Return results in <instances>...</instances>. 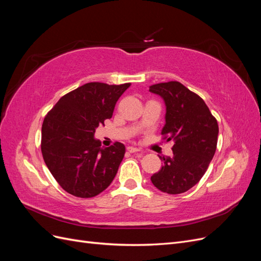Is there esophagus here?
Returning <instances> with one entry per match:
<instances>
[{
  "mask_svg": "<svg viewBox=\"0 0 261 261\" xmlns=\"http://www.w3.org/2000/svg\"><path fill=\"white\" fill-rule=\"evenodd\" d=\"M126 149H127V151L128 152H130V153H135V152H139L140 151V150L138 149V148H135V147H127V148H126Z\"/></svg>",
  "mask_w": 261,
  "mask_h": 261,
  "instance_id": "esophagus-1",
  "label": "esophagus"
}]
</instances>
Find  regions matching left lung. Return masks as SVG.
<instances>
[{"label": "left lung", "mask_w": 261, "mask_h": 261, "mask_svg": "<svg viewBox=\"0 0 261 261\" xmlns=\"http://www.w3.org/2000/svg\"><path fill=\"white\" fill-rule=\"evenodd\" d=\"M167 106L162 139L173 140V154L160 156L163 167L151 176L159 191L176 195L195 186L215 155L219 126L217 118L198 94L178 82L150 86Z\"/></svg>", "instance_id": "left-lung-1"}]
</instances>
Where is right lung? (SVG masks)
Listing matches in <instances>:
<instances>
[{
    "label": "right lung",
    "instance_id": "right-lung-1",
    "mask_svg": "<svg viewBox=\"0 0 261 261\" xmlns=\"http://www.w3.org/2000/svg\"><path fill=\"white\" fill-rule=\"evenodd\" d=\"M130 86L88 83L63 96L45 115L41 152L59 185L80 198H91L112 183L125 154L114 143L102 148L93 138L99 125L111 118L116 101Z\"/></svg>",
    "mask_w": 261,
    "mask_h": 261
}]
</instances>
